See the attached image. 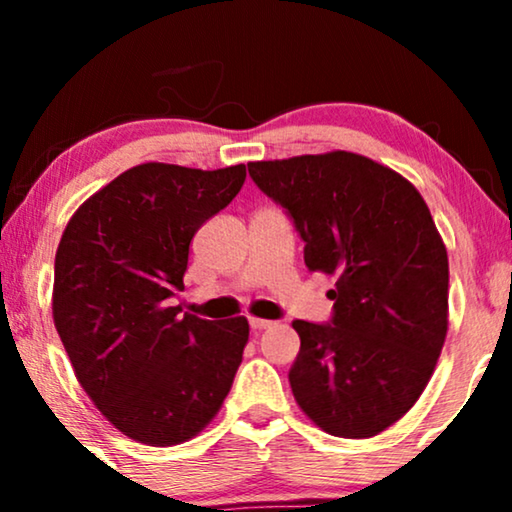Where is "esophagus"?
<instances>
[{
	"label": "esophagus",
	"mask_w": 512,
	"mask_h": 512,
	"mask_svg": "<svg viewBox=\"0 0 512 512\" xmlns=\"http://www.w3.org/2000/svg\"><path fill=\"white\" fill-rule=\"evenodd\" d=\"M249 326L254 328V331H263V328H270V326H275V321H270V319H258V317H251V319H249Z\"/></svg>",
	"instance_id": "esophagus-1"
}]
</instances>
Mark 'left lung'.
<instances>
[{"instance_id":"1","label":"left lung","mask_w":512,"mask_h":512,"mask_svg":"<svg viewBox=\"0 0 512 512\" xmlns=\"http://www.w3.org/2000/svg\"><path fill=\"white\" fill-rule=\"evenodd\" d=\"M305 242V265L335 277L331 324L296 319L289 370L319 429L370 438L429 384L447 335V249L429 207L401 174L352 151L249 163Z\"/></svg>"}]
</instances>
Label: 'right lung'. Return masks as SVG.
<instances>
[{
	"label": "right lung",
	"mask_w": 512,
	"mask_h": 512,
	"mask_svg": "<svg viewBox=\"0 0 512 512\" xmlns=\"http://www.w3.org/2000/svg\"><path fill=\"white\" fill-rule=\"evenodd\" d=\"M244 179V165L130 167L90 195L62 233L55 328L90 401L137 443H186L233 387L249 321L179 314L170 298L184 289L193 235Z\"/></svg>",
	"instance_id": "right-lung-1"
}]
</instances>
